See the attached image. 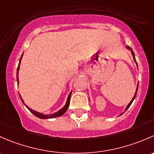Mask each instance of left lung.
<instances>
[{
  "instance_id": "obj_1",
  "label": "left lung",
  "mask_w": 154,
  "mask_h": 154,
  "mask_svg": "<svg viewBox=\"0 0 154 154\" xmlns=\"http://www.w3.org/2000/svg\"><path fill=\"white\" fill-rule=\"evenodd\" d=\"M127 48H128V50H131V53H132V55H133V57H134V61H135V62H136V65H137V63H136V58H135V54H134V51H133V50H132V49H131V47H129V46H127ZM138 86H139V85H137V88H136V93H135V95H134V97H133L132 100H131V102H130V103H129V104H128V106H127V107H126V108H125V111H126V110H128V108H129V107H130V106H131V104H132V102H133V101H134V99H135V98H136V93H137V90H138ZM122 114H123V113H121V114H120V115H119V116L122 115Z\"/></svg>"
}]
</instances>
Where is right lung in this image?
I'll use <instances>...</instances> for the list:
<instances>
[{
    "mask_svg": "<svg viewBox=\"0 0 154 154\" xmlns=\"http://www.w3.org/2000/svg\"><path fill=\"white\" fill-rule=\"evenodd\" d=\"M23 54H22L21 57H20V61H19V64H18V69H17V82H18V71H19V67H20V61H21V58H22V56H23ZM71 93H72V92H70L69 94V96H68L67 97V100H66V102L65 104V105L64 106V107H62V108L60 110H58V112H55V113H53V114H50V115H45V114H43V113H41V112H38L37 111H35V110H33L32 109L29 108L28 106H26V104H24V101H23V99H22L21 96H20V95L19 94V96H20V99H21L22 102L23 103V104H24L25 106L26 107V108L28 109V110H29L30 112H32V114H34L35 116H37L38 118H40V119H53V118H56V117H58V116H62L63 114H64V112L66 111V110L68 109V107H69V101H70V96H71Z\"/></svg>",
    "mask_w": 154,
    "mask_h": 154,
    "instance_id": "right-lung-1",
    "label": "right lung"
}]
</instances>
